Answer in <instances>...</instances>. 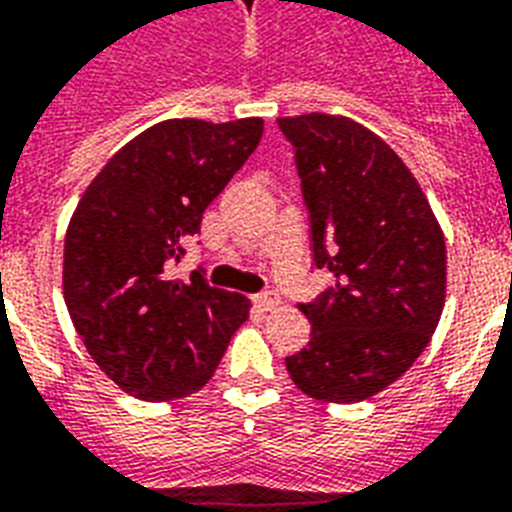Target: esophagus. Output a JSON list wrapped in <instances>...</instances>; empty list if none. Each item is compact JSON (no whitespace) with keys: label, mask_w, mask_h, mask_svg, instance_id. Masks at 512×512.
Returning <instances> with one entry per match:
<instances>
[{"label":"esophagus","mask_w":512,"mask_h":512,"mask_svg":"<svg viewBox=\"0 0 512 512\" xmlns=\"http://www.w3.org/2000/svg\"><path fill=\"white\" fill-rule=\"evenodd\" d=\"M255 306L260 311H273V308L282 306V298L276 292H263V295H255Z\"/></svg>","instance_id":"esophagus-1"}]
</instances>
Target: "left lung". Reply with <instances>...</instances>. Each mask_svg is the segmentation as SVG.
<instances>
[{"label": "left lung", "mask_w": 512, "mask_h": 512, "mask_svg": "<svg viewBox=\"0 0 512 512\" xmlns=\"http://www.w3.org/2000/svg\"><path fill=\"white\" fill-rule=\"evenodd\" d=\"M295 147L311 217V252L335 284L300 303L306 349L287 357L300 392L360 403L395 384L446 306V239L408 166L370 128L343 115L279 117Z\"/></svg>", "instance_id": "obj_1"}]
</instances>
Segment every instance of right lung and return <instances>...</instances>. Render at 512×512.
I'll return each instance as SVG.
<instances>
[{"mask_svg":"<svg viewBox=\"0 0 512 512\" xmlns=\"http://www.w3.org/2000/svg\"><path fill=\"white\" fill-rule=\"evenodd\" d=\"M260 136V117L155 123L109 158L74 209L66 308L93 362L128 395L163 403L198 392L249 319L244 295L198 271L169 279V265Z\"/></svg>","mask_w":512,"mask_h":512,"instance_id":"obj_1","label":"right lung"}]
</instances>
